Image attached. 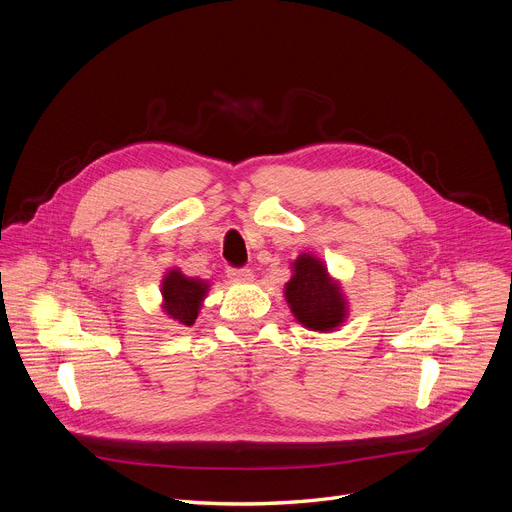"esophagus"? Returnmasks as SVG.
<instances>
[{
	"label": "esophagus",
	"mask_w": 512,
	"mask_h": 512,
	"mask_svg": "<svg viewBox=\"0 0 512 512\" xmlns=\"http://www.w3.org/2000/svg\"><path fill=\"white\" fill-rule=\"evenodd\" d=\"M226 273H228V277H230L232 282H251L253 280V273L247 267H243V269H228Z\"/></svg>",
	"instance_id": "34e87169"
}]
</instances>
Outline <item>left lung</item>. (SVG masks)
Masks as SVG:
<instances>
[{"label":"left lung","instance_id":"1","mask_svg":"<svg viewBox=\"0 0 512 512\" xmlns=\"http://www.w3.org/2000/svg\"><path fill=\"white\" fill-rule=\"evenodd\" d=\"M290 265L292 277L284 296L294 318L308 331L331 333L339 329L349 316V302L339 280L312 253H300Z\"/></svg>","mask_w":512,"mask_h":512}]
</instances>
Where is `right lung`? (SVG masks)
Instances as JSON below:
<instances>
[{
  "instance_id": "obj_1",
  "label": "right lung",
  "mask_w": 512,
  "mask_h": 512,
  "mask_svg": "<svg viewBox=\"0 0 512 512\" xmlns=\"http://www.w3.org/2000/svg\"><path fill=\"white\" fill-rule=\"evenodd\" d=\"M208 292L210 282L200 280V277H188L179 267L169 269L161 280V308L181 327H192Z\"/></svg>"
}]
</instances>
